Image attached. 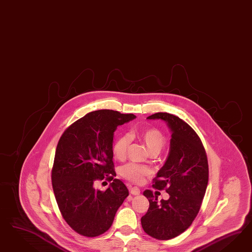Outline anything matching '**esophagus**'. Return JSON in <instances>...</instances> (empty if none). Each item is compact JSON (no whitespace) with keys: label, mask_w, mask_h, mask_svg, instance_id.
<instances>
[{"label":"esophagus","mask_w":252,"mask_h":252,"mask_svg":"<svg viewBox=\"0 0 252 252\" xmlns=\"http://www.w3.org/2000/svg\"><path fill=\"white\" fill-rule=\"evenodd\" d=\"M130 193L134 196H137L140 194V189L137 188V187H134V188H129Z\"/></svg>","instance_id":"1"}]
</instances>
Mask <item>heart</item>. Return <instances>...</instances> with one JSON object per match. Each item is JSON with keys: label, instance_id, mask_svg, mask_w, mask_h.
I'll return each instance as SVG.
<instances>
[{"label": "heart", "instance_id": "1", "mask_svg": "<svg viewBox=\"0 0 252 252\" xmlns=\"http://www.w3.org/2000/svg\"><path fill=\"white\" fill-rule=\"evenodd\" d=\"M131 135L135 136L141 142H143L148 151L152 154H158L165 144V137L163 133L155 127L135 130L131 133ZM129 141V137L126 135H121L115 139L113 144V154L115 159H125ZM119 173L125 179L131 183L140 184L143 182L145 176L150 175V170L145 166L129 162L123 165L119 169Z\"/></svg>", "mask_w": 252, "mask_h": 252}]
</instances>
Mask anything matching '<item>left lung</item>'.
<instances>
[{
	"label": "left lung",
	"mask_w": 252,
	"mask_h": 252,
	"mask_svg": "<svg viewBox=\"0 0 252 252\" xmlns=\"http://www.w3.org/2000/svg\"><path fill=\"white\" fill-rule=\"evenodd\" d=\"M147 118L165 121L172 132L167 160L153 185L156 189H165L170 197L159 202L153 191H144L150 207L141 225L149 236L168 240L185 232L198 214L209 180L208 160L198 134L178 116L157 113Z\"/></svg>",
	"instance_id": "obj_1"
}]
</instances>
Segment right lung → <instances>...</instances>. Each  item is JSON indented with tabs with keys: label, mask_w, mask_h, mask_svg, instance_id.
<instances>
[{
	"label": "right lung",
	"mask_w": 252,
	"mask_h": 252,
	"mask_svg": "<svg viewBox=\"0 0 252 252\" xmlns=\"http://www.w3.org/2000/svg\"><path fill=\"white\" fill-rule=\"evenodd\" d=\"M135 118L113 110L94 111L73 123L59 139L52 170L54 196L64 221L81 236L105 233L128 196L125 184L114 178L113 142L117 126ZM105 176L113 182L105 191L95 190L94 182Z\"/></svg>",
	"instance_id": "obj_1"
}]
</instances>
